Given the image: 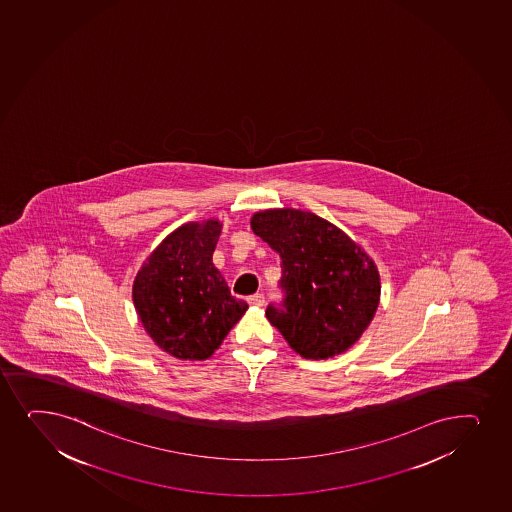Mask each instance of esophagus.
Returning <instances> with one entry per match:
<instances>
[{
    "label": "esophagus",
    "mask_w": 512,
    "mask_h": 512,
    "mask_svg": "<svg viewBox=\"0 0 512 512\" xmlns=\"http://www.w3.org/2000/svg\"><path fill=\"white\" fill-rule=\"evenodd\" d=\"M264 301L265 298L264 294L262 293L253 294V296L248 298V303H250L252 306H264Z\"/></svg>",
    "instance_id": "34e87169"
}]
</instances>
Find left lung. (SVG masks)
Instances as JSON below:
<instances>
[{
    "instance_id": "1",
    "label": "left lung",
    "mask_w": 512,
    "mask_h": 512,
    "mask_svg": "<svg viewBox=\"0 0 512 512\" xmlns=\"http://www.w3.org/2000/svg\"><path fill=\"white\" fill-rule=\"evenodd\" d=\"M252 230L281 257V305L269 322L305 359H328L356 344L379 305L373 260L327 219L299 209H267Z\"/></svg>"
}]
</instances>
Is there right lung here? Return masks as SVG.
<instances>
[{
  "instance_id": "1",
  "label": "right lung",
  "mask_w": 512,
  "mask_h": 512,
  "mask_svg": "<svg viewBox=\"0 0 512 512\" xmlns=\"http://www.w3.org/2000/svg\"><path fill=\"white\" fill-rule=\"evenodd\" d=\"M218 219L180 226L153 250L134 279L133 301L144 330L170 356L204 361L248 305L231 296L213 264Z\"/></svg>"
}]
</instances>
